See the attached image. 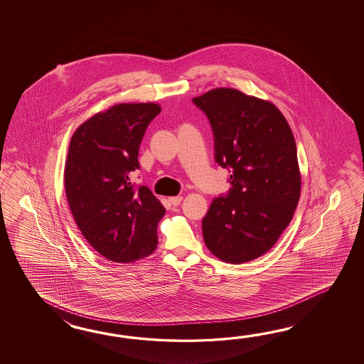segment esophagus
Returning <instances> with one entry per match:
<instances>
[{
	"mask_svg": "<svg viewBox=\"0 0 364 364\" xmlns=\"http://www.w3.org/2000/svg\"><path fill=\"white\" fill-rule=\"evenodd\" d=\"M182 196L181 195H178V196H171V198H169V201L171 203V205H174V207H177V205H179L181 204V201H182Z\"/></svg>",
	"mask_w": 364,
	"mask_h": 364,
	"instance_id": "34e87169",
	"label": "esophagus"
}]
</instances>
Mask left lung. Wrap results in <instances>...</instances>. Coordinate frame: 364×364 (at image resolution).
Here are the masks:
<instances>
[{"mask_svg":"<svg viewBox=\"0 0 364 364\" xmlns=\"http://www.w3.org/2000/svg\"><path fill=\"white\" fill-rule=\"evenodd\" d=\"M193 101L212 126L216 163L232 171L229 193L203 218L204 242L223 262L247 263L276 245L298 205L294 135L273 102L235 88H215Z\"/></svg>","mask_w":364,"mask_h":364,"instance_id":"1","label":"left lung"}]
</instances>
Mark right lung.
I'll return each mask as SVG.
<instances>
[{"label": "right lung", "instance_id": "add662e5", "mask_svg": "<svg viewBox=\"0 0 364 364\" xmlns=\"http://www.w3.org/2000/svg\"><path fill=\"white\" fill-rule=\"evenodd\" d=\"M161 112L155 102H122L77 127L65 164V191L87 242L116 263H132L157 247V224L165 208L147 186L135 188L139 146Z\"/></svg>", "mask_w": 364, "mask_h": 364}]
</instances>
